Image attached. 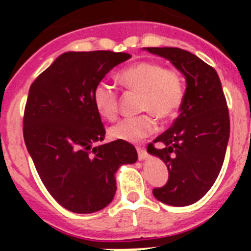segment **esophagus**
<instances>
[{"instance_id":"1","label":"esophagus","mask_w":251,"mask_h":251,"mask_svg":"<svg viewBox=\"0 0 251 251\" xmlns=\"http://www.w3.org/2000/svg\"><path fill=\"white\" fill-rule=\"evenodd\" d=\"M136 148H137V153H138V158L139 159L147 158V152H146V150H145V147H143V146L138 145Z\"/></svg>"}]
</instances>
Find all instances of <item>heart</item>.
I'll return each instance as SVG.
<instances>
[{"instance_id": "obj_1", "label": "heart", "mask_w": 251, "mask_h": 251, "mask_svg": "<svg viewBox=\"0 0 251 251\" xmlns=\"http://www.w3.org/2000/svg\"><path fill=\"white\" fill-rule=\"evenodd\" d=\"M127 90L141 95L139 112H147L134 118H126L109 128L113 139L137 142L152 134L159 121H172L179 114L185 101V83L174 69H166L158 61L141 60L122 69L117 75ZM93 103L99 114L108 121L117 118L119 97L114 86L99 81L93 89Z\"/></svg>"}]
</instances>
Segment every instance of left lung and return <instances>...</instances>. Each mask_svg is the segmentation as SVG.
Masks as SVG:
<instances>
[{"instance_id":"obj_1","label":"left lung","mask_w":251,"mask_h":251,"mask_svg":"<svg viewBox=\"0 0 251 251\" xmlns=\"http://www.w3.org/2000/svg\"><path fill=\"white\" fill-rule=\"evenodd\" d=\"M166 57L186 77L185 101L172 127L148 143L147 151L168 168V181L153 188L157 200L187 206L206 195L223 167L230 136L229 109L216 70L178 48H147ZM158 143L162 147H155Z\"/></svg>"}]
</instances>
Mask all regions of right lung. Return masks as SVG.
Listing matches in <instances>:
<instances>
[{
	"label": "right lung",
	"mask_w": 251,
	"mask_h": 251,
	"mask_svg": "<svg viewBox=\"0 0 251 251\" xmlns=\"http://www.w3.org/2000/svg\"><path fill=\"white\" fill-rule=\"evenodd\" d=\"M130 57L114 51H69L31 84L24 113V139L37 174L66 210L92 214L112 202L115 172L138 158L134 146L104 139L105 128L93 89Z\"/></svg>",
	"instance_id": "right-lung-1"
}]
</instances>
